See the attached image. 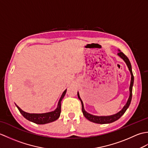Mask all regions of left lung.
Returning <instances> with one entry per match:
<instances>
[{"mask_svg":"<svg viewBox=\"0 0 148 148\" xmlns=\"http://www.w3.org/2000/svg\"><path fill=\"white\" fill-rule=\"evenodd\" d=\"M119 52L118 53V55L123 60L124 62L126 63V64L127 65V67L129 69V71L130 72L131 74V81H130V88H129V90H130V96L129 98H128L127 102L126 104L125 105V106L123 108V109L121 110L120 111L118 112V113H116L115 114L111 115V116H95V115H92L90 114V113L87 112L84 109V105H83V102L82 101V100L80 98L79 94L77 92V97L79 99L81 100V105H82V111L83 113V115L87 119H88L89 121L95 123H99V124H107V123H111L114 122L116 120H118V119L120 118L122 115L124 114L125 111H127V109L129 107L131 100H132V87H133V84H134V75L132 73V65L130 62L128 60L127 56L125 55L123 53L120 51V50H118Z\"/></svg>","mask_w":148,"mask_h":148,"instance_id":"obj_1","label":"left lung"}]
</instances>
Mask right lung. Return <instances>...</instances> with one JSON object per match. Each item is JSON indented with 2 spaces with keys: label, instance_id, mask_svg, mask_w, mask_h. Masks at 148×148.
Returning a JSON list of instances; mask_svg holds the SVG:
<instances>
[{
  "label": "right lung",
  "instance_id": "obj_1",
  "mask_svg": "<svg viewBox=\"0 0 148 148\" xmlns=\"http://www.w3.org/2000/svg\"><path fill=\"white\" fill-rule=\"evenodd\" d=\"M66 92H67V89L63 92L60 99L58 101L57 108H56V109L55 110V111H51V112L41 113V114L28 113L23 111V110H21L17 105L16 106L19 111H20L21 114L23 116V117L25 118L29 121L35 123L36 124H39V125L49 123H51L56 120V119L60 117V112H61V102L65 95Z\"/></svg>",
  "mask_w": 148,
  "mask_h": 148
}]
</instances>
